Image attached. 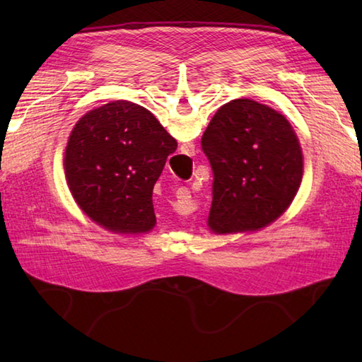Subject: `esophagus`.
I'll return each mask as SVG.
<instances>
[{
    "mask_svg": "<svg viewBox=\"0 0 362 362\" xmlns=\"http://www.w3.org/2000/svg\"><path fill=\"white\" fill-rule=\"evenodd\" d=\"M188 194H189L188 188H180L179 192H177V198H183V196H188Z\"/></svg>",
    "mask_w": 362,
    "mask_h": 362,
    "instance_id": "1",
    "label": "esophagus"
}]
</instances>
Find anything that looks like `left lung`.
Wrapping results in <instances>:
<instances>
[{"instance_id": "obj_1", "label": "left lung", "mask_w": 362, "mask_h": 362, "mask_svg": "<svg viewBox=\"0 0 362 362\" xmlns=\"http://www.w3.org/2000/svg\"><path fill=\"white\" fill-rule=\"evenodd\" d=\"M212 168V206L207 218L217 235L260 230L296 198L303 155L291 122L250 99L217 110L201 139Z\"/></svg>"}]
</instances>
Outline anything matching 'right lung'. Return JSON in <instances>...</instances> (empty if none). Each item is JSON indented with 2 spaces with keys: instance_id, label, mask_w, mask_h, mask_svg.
<instances>
[{
  "instance_id": "right-lung-1",
  "label": "right lung",
  "mask_w": 362,
  "mask_h": 362,
  "mask_svg": "<svg viewBox=\"0 0 362 362\" xmlns=\"http://www.w3.org/2000/svg\"><path fill=\"white\" fill-rule=\"evenodd\" d=\"M177 140L148 110L116 100L90 110L66 144L64 168L78 206L103 228L146 233L156 223L153 187Z\"/></svg>"
}]
</instances>
